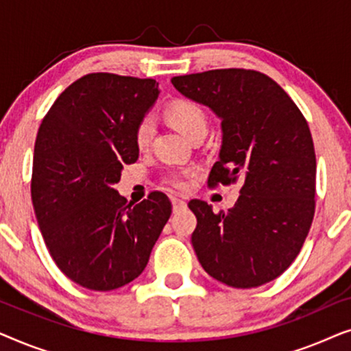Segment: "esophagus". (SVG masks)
Here are the masks:
<instances>
[{
    "instance_id": "esophagus-1",
    "label": "esophagus",
    "mask_w": 351,
    "mask_h": 351,
    "mask_svg": "<svg viewBox=\"0 0 351 351\" xmlns=\"http://www.w3.org/2000/svg\"><path fill=\"white\" fill-rule=\"evenodd\" d=\"M172 208H174V210L177 213L179 209L186 208V201L184 198H179V196H174V198H172Z\"/></svg>"
}]
</instances>
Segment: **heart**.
Wrapping results in <instances>:
<instances>
[{"mask_svg":"<svg viewBox=\"0 0 351 351\" xmlns=\"http://www.w3.org/2000/svg\"><path fill=\"white\" fill-rule=\"evenodd\" d=\"M166 118L177 131L185 137H193L198 132H206L208 129V114L199 104L189 99H180L172 102L166 108ZM153 137V123L150 118H142L134 129V142L137 148H145ZM189 171H171L166 176V182L174 189H185Z\"/></svg>","mask_w":351,"mask_h":351,"instance_id":"b5f03b06","label":"heart"}]
</instances>
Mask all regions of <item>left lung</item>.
<instances>
[{"label":"left lung","instance_id":"8db88e82","mask_svg":"<svg viewBox=\"0 0 351 351\" xmlns=\"http://www.w3.org/2000/svg\"><path fill=\"white\" fill-rule=\"evenodd\" d=\"M174 88L222 119L220 160L208 185L243 180L228 213L191 199V244L206 273L249 289L285 273L315 215L316 156L308 123L276 81L256 70L220 69L174 76Z\"/></svg>","mask_w":351,"mask_h":351}]
</instances>
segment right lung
<instances>
[{"instance_id":"obj_1","label":"right lung","mask_w":351,"mask_h":351,"mask_svg":"<svg viewBox=\"0 0 351 351\" xmlns=\"http://www.w3.org/2000/svg\"><path fill=\"white\" fill-rule=\"evenodd\" d=\"M158 94L152 78L89 73L43 118L33 208L52 261L86 289L113 291L136 280L171 217L161 191L132 206L113 189L123 166L137 161L134 129Z\"/></svg>"}]
</instances>
